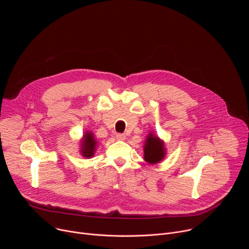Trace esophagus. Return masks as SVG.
I'll return each mask as SVG.
<instances>
[{
  "label": "esophagus",
  "instance_id": "esophagus-1",
  "mask_svg": "<svg viewBox=\"0 0 249 249\" xmlns=\"http://www.w3.org/2000/svg\"><path fill=\"white\" fill-rule=\"evenodd\" d=\"M116 139H117V140H125V139H126V136H125L124 134L118 133V134H116Z\"/></svg>",
  "mask_w": 249,
  "mask_h": 249
}]
</instances>
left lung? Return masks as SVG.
Masks as SVG:
<instances>
[{
	"label": "left lung",
	"instance_id": "obj_1",
	"mask_svg": "<svg viewBox=\"0 0 249 249\" xmlns=\"http://www.w3.org/2000/svg\"><path fill=\"white\" fill-rule=\"evenodd\" d=\"M165 148L163 142L159 139L158 136H155L153 133H150L145 141L144 146V159L147 162L155 164L160 162L165 157Z\"/></svg>",
	"mask_w": 249,
	"mask_h": 249
}]
</instances>
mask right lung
Masks as SVG:
<instances>
[{
    "mask_svg": "<svg viewBox=\"0 0 249 249\" xmlns=\"http://www.w3.org/2000/svg\"><path fill=\"white\" fill-rule=\"evenodd\" d=\"M96 141L91 132L87 131L84 135V139L82 141L81 154L85 158H91L94 155V151L96 148Z\"/></svg>",
    "mask_w": 249,
    "mask_h": 249,
    "instance_id": "1",
    "label": "right lung"
}]
</instances>
